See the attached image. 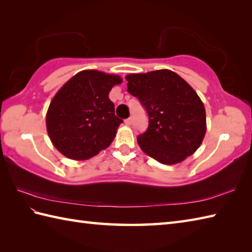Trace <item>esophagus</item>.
<instances>
[{"mask_svg":"<svg viewBox=\"0 0 252 252\" xmlns=\"http://www.w3.org/2000/svg\"><path fill=\"white\" fill-rule=\"evenodd\" d=\"M125 124L126 125H131L132 124V117H129V119L125 120Z\"/></svg>","mask_w":252,"mask_h":252,"instance_id":"1","label":"esophagus"}]
</instances>
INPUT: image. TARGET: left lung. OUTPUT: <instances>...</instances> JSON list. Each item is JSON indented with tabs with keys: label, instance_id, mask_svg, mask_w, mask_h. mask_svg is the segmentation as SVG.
<instances>
[{
	"label": "left lung",
	"instance_id": "8db88e82",
	"mask_svg": "<svg viewBox=\"0 0 252 252\" xmlns=\"http://www.w3.org/2000/svg\"><path fill=\"white\" fill-rule=\"evenodd\" d=\"M127 91L145 108L147 131L137 137L145 154L161 164L181 163L202 144L206 111L196 92L170 70L126 75Z\"/></svg>",
	"mask_w": 252,
	"mask_h": 252
}]
</instances>
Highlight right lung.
Instances as JSON below:
<instances>
[{
	"instance_id": "add662e5",
	"label": "right lung",
	"mask_w": 252,
	"mask_h": 252,
	"mask_svg": "<svg viewBox=\"0 0 252 252\" xmlns=\"http://www.w3.org/2000/svg\"><path fill=\"white\" fill-rule=\"evenodd\" d=\"M122 77L97 70L75 74L55 94L47 110L50 141L65 158L84 160L107 149L123 121L109 93Z\"/></svg>"
}]
</instances>
